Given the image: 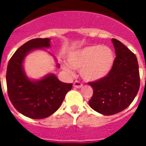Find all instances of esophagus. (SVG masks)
<instances>
[{
  "label": "esophagus",
  "mask_w": 146,
  "mask_h": 146,
  "mask_svg": "<svg viewBox=\"0 0 146 146\" xmlns=\"http://www.w3.org/2000/svg\"><path fill=\"white\" fill-rule=\"evenodd\" d=\"M83 86V84L80 82H79L78 80H76V81H74L73 83V87L74 88H80L81 87Z\"/></svg>",
  "instance_id": "obj_1"
}]
</instances>
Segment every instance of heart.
I'll return each instance as SVG.
<instances>
[{
    "mask_svg": "<svg viewBox=\"0 0 146 146\" xmlns=\"http://www.w3.org/2000/svg\"><path fill=\"white\" fill-rule=\"evenodd\" d=\"M68 61L73 69L80 70L83 79L96 81L103 79L110 73L115 62V54L109 47L90 45L70 53ZM64 69L71 73L70 67Z\"/></svg>",
    "mask_w": 146,
    "mask_h": 146,
    "instance_id": "b5f03b06",
    "label": "heart"
}]
</instances>
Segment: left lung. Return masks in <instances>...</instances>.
Here are the masks:
<instances>
[{
  "instance_id": "left-lung-1",
  "label": "left lung",
  "mask_w": 146,
  "mask_h": 146,
  "mask_svg": "<svg viewBox=\"0 0 146 146\" xmlns=\"http://www.w3.org/2000/svg\"><path fill=\"white\" fill-rule=\"evenodd\" d=\"M112 41L116 55L113 69L103 79L88 83L93 89L90 106L106 116L116 114L128 107L140 87L135 54L118 40L113 38Z\"/></svg>"
}]
</instances>
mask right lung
I'll return each instance as SVG.
<instances>
[{
    "instance_id": "right-lung-1",
    "label": "right lung",
    "mask_w": 146,
    "mask_h": 146,
    "mask_svg": "<svg viewBox=\"0 0 146 146\" xmlns=\"http://www.w3.org/2000/svg\"><path fill=\"white\" fill-rule=\"evenodd\" d=\"M49 47V38L30 40L18 48L7 67L9 99L19 113L32 119H43L53 114L73 87L72 84L60 81L54 74H48L39 80H31L26 76L23 63L27 54L33 50Z\"/></svg>"
}]
</instances>
